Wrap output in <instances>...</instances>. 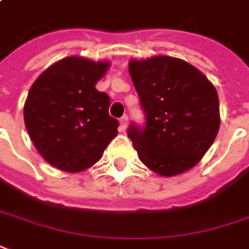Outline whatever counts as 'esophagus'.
I'll list each match as a JSON object with an SVG mask.
<instances>
[{"label":"esophagus","instance_id":"esophagus-1","mask_svg":"<svg viewBox=\"0 0 249 249\" xmlns=\"http://www.w3.org/2000/svg\"><path fill=\"white\" fill-rule=\"evenodd\" d=\"M127 126H128V118L127 116H123V118H122L121 119V131H123V133H124V131H126V130H127Z\"/></svg>","mask_w":249,"mask_h":249}]
</instances>
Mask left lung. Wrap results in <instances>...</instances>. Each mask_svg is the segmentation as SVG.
<instances>
[{"instance_id":"1","label":"left lung","mask_w":249,"mask_h":249,"mask_svg":"<svg viewBox=\"0 0 249 249\" xmlns=\"http://www.w3.org/2000/svg\"><path fill=\"white\" fill-rule=\"evenodd\" d=\"M128 72L146 115V126L131 124L127 136L140 160L161 177L195 167L221 126L215 86L196 67L170 56L131 58Z\"/></svg>"}]
</instances>
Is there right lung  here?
I'll return each instance as SVG.
<instances>
[{
	"label": "right lung",
	"mask_w": 249,
	"mask_h": 249,
	"mask_svg": "<svg viewBox=\"0 0 249 249\" xmlns=\"http://www.w3.org/2000/svg\"><path fill=\"white\" fill-rule=\"evenodd\" d=\"M111 67L70 56L48 67L33 83L24 103V124L33 144L51 166L79 173L101 159L118 136L109 116V97L96 89Z\"/></svg>",
	"instance_id": "1"
}]
</instances>
